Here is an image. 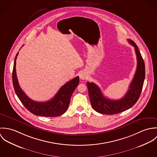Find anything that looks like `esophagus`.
Masks as SVG:
<instances>
[{"label":"esophagus","instance_id":"1","mask_svg":"<svg viewBox=\"0 0 157 157\" xmlns=\"http://www.w3.org/2000/svg\"><path fill=\"white\" fill-rule=\"evenodd\" d=\"M87 77H88V75H87V74H86V73H85V72H82L81 74L80 75V79L82 80H86V79L87 78Z\"/></svg>","mask_w":157,"mask_h":157}]
</instances>
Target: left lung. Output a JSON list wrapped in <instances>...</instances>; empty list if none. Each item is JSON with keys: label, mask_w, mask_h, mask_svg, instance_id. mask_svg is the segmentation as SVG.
Instances as JSON below:
<instances>
[{"label": "left lung", "mask_w": 157, "mask_h": 157, "mask_svg": "<svg viewBox=\"0 0 157 157\" xmlns=\"http://www.w3.org/2000/svg\"><path fill=\"white\" fill-rule=\"evenodd\" d=\"M134 46L136 56L137 67L134 77L129 85V89L120 100H113L106 98L99 87L95 83L87 82L90 101L93 109L97 112L113 115L123 112L132 107L138 100L145 78V65L138 46L134 42L128 39Z\"/></svg>", "instance_id": "obj_1"}]
</instances>
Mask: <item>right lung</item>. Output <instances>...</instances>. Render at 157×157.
<instances>
[{"label":"right lung","mask_w":157,"mask_h":157,"mask_svg":"<svg viewBox=\"0 0 157 157\" xmlns=\"http://www.w3.org/2000/svg\"><path fill=\"white\" fill-rule=\"evenodd\" d=\"M18 54L19 52L17 53L14 62L12 74L13 84L15 92L23 106L29 112L36 115L52 117L63 114L67 110L73 92L78 85L79 77H76L65 83L51 100L45 102L33 101L21 88L17 80L16 64Z\"/></svg>","instance_id":"obj_1"}]
</instances>
